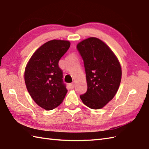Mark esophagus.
I'll return each mask as SVG.
<instances>
[{
    "mask_svg": "<svg viewBox=\"0 0 149 149\" xmlns=\"http://www.w3.org/2000/svg\"><path fill=\"white\" fill-rule=\"evenodd\" d=\"M69 86H70V88L71 89H73V88H74L75 84H74V83H71V84H69Z\"/></svg>",
    "mask_w": 149,
    "mask_h": 149,
    "instance_id": "34e87169",
    "label": "esophagus"
}]
</instances>
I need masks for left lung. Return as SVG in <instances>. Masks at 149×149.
Returning <instances> with one entry per match:
<instances>
[{"label": "left lung", "mask_w": 149, "mask_h": 149, "mask_svg": "<svg viewBox=\"0 0 149 149\" xmlns=\"http://www.w3.org/2000/svg\"><path fill=\"white\" fill-rule=\"evenodd\" d=\"M85 69L87 91L80 95L86 106L100 109L111 101L121 80V68L113 52L105 43L90 37L77 45Z\"/></svg>", "instance_id": "left-lung-1"}]
</instances>
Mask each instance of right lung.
I'll return each mask as SVG.
<instances>
[{
  "mask_svg": "<svg viewBox=\"0 0 149 149\" xmlns=\"http://www.w3.org/2000/svg\"><path fill=\"white\" fill-rule=\"evenodd\" d=\"M70 46L68 40H49L35 52L26 65V88L33 101L46 110L62 103L68 91L59 61Z\"/></svg>",
  "mask_w": 149,
  "mask_h": 149,
  "instance_id": "right-lung-1",
  "label": "right lung"
}]
</instances>
